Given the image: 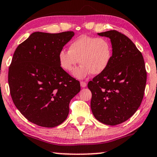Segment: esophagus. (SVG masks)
<instances>
[{"label":"esophagus","instance_id":"esophagus-1","mask_svg":"<svg viewBox=\"0 0 157 157\" xmlns=\"http://www.w3.org/2000/svg\"><path fill=\"white\" fill-rule=\"evenodd\" d=\"M80 84H81V86L82 88H84L87 86V83L85 82V81H81L80 82Z\"/></svg>","mask_w":157,"mask_h":157}]
</instances>
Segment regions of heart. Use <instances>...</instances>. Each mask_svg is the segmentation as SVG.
<instances>
[{
  "instance_id": "heart-1",
  "label": "heart",
  "mask_w": 157,
  "mask_h": 157,
  "mask_svg": "<svg viewBox=\"0 0 157 157\" xmlns=\"http://www.w3.org/2000/svg\"><path fill=\"white\" fill-rule=\"evenodd\" d=\"M112 57V47L106 38L81 35L69 44L68 51H60L59 65L65 71L71 72L78 63L81 65L73 72L83 78L90 74H101L108 67Z\"/></svg>"
}]
</instances>
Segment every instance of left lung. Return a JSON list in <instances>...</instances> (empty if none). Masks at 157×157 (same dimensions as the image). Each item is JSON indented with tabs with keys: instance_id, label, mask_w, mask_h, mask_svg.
I'll return each instance as SVG.
<instances>
[{
	"instance_id": "left-lung-1",
	"label": "left lung",
	"mask_w": 157,
	"mask_h": 157,
	"mask_svg": "<svg viewBox=\"0 0 157 157\" xmlns=\"http://www.w3.org/2000/svg\"><path fill=\"white\" fill-rule=\"evenodd\" d=\"M97 34L110 38L112 57L106 69L88 83L91 109L98 121L114 126L128 120L140 106L147 71L142 54L127 36L115 30Z\"/></svg>"
}]
</instances>
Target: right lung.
<instances>
[{
    "label": "right lung",
    "instance_id": "1",
    "mask_svg": "<svg viewBox=\"0 0 157 157\" xmlns=\"http://www.w3.org/2000/svg\"><path fill=\"white\" fill-rule=\"evenodd\" d=\"M74 36L35 32L15 51L8 84L15 106L29 121L52 128L63 123L71 100L80 91L78 81L59 65V53Z\"/></svg>",
    "mask_w": 157,
    "mask_h": 157
}]
</instances>
